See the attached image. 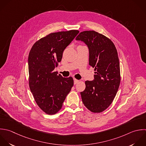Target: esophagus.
<instances>
[{"label": "esophagus", "instance_id": "obj_1", "mask_svg": "<svg viewBox=\"0 0 146 146\" xmlns=\"http://www.w3.org/2000/svg\"><path fill=\"white\" fill-rule=\"evenodd\" d=\"M79 82H80L79 80H77V79H76V78H74V84H77V83Z\"/></svg>", "mask_w": 146, "mask_h": 146}]
</instances>
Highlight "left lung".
I'll return each mask as SVG.
<instances>
[{"instance_id": "obj_1", "label": "left lung", "mask_w": 146, "mask_h": 146, "mask_svg": "<svg viewBox=\"0 0 146 146\" xmlns=\"http://www.w3.org/2000/svg\"><path fill=\"white\" fill-rule=\"evenodd\" d=\"M76 40L88 47L89 64L96 71L93 81H86V88L81 92L86 108L93 113H101L112 103L120 82V65L114 43L104 35L94 31L80 33Z\"/></svg>"}]
</instances>
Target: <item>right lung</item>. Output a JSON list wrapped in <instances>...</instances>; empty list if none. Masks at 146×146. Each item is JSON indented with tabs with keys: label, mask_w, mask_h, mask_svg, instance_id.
Returning <instances> with one entry per match:
<instances>
[{
	"label": "right lung",
	"mask_w": 146,
	"mask_h": 146,
	"mask_svg": "<svg viewBox=\"0 0 146 146\" xmlns=\"http://www.w3.org/2000/svg\"><path fill=\"white\" fill-rule=\"evenodd\" d=\"M78 33V30H70L50 33L36 41L29 52V88L38 107L47 114H54L61 109L73 86L72 77L57 75L54 69Z\"/></svg>",
	"instance_id": "add662e5"
}]
</instances>
